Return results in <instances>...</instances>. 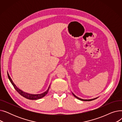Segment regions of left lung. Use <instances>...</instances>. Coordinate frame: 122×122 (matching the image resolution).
Here are the masks:
<instances>
[{
	"label": "left lung",
	"mask_w": 122,
	"mask_h": 122,
	"mask_svg": "<svg viewBox=\"0 0 122 122\" xmlns=\"http://www.w3.org/2000/svg\"><path fill=\"white\" fill-rule=\"evenodd\" d=\"M73 95L74 96V97H76V98L77 99H79V100H82V101H92V100H94V99H97V98H94V99H81V98H79V97H76V96L74 94H73Z\"/></svg>",
	"instance_id": "obj_1"
}]
</instances>
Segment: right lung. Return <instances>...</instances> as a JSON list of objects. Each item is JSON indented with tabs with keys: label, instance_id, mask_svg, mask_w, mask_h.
Wrapping results in <instances>:
<instances>
[{
	"label": "right lung",
	"instance_id": "1",
	"mask_svg": "<svg viewBox=\"0 0 122 122\" xmlns=\"http://www.w3.org/2000/svg\"><path fill=\"white\" fill-rule=\"evenodd\" d=\"M7 75H8V77L11 82V83L12 84V85H13V86H14V88L16 89V91L20 94L21 95H22V97H24L27 98V99H30V100H36V99H40L41 98H42L44 96H46L48 91H49V87H50V86H49L46 92H44V93H42L41 94H29V93H26V92H23L22 91H21V89H20L19 88H18L16 86V85L14 84V82H13L12 79H11L10 76L8 74V73L7 72Z\"/></svg>",
	"mask_w": 122,
	"mask_h": 122
}]
</instances>
